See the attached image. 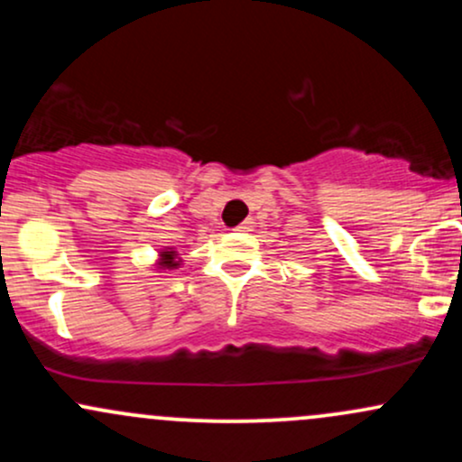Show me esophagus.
I'll return each mask as SVG.
<instances>
[{
  "label": "esophagus",
  "instance_id": "34e87169",
  "mask_svg": "<svg viewBox=\"0 0 462 462\" xmlns=\"http://www.w3.org/2000/svg\"><path fill=\"white\" fill-rule=\"evenodd\" d=\"M249 230H252V219L243 221L241 226H236V232H249Z\"/></svg>",
  "mask_w": 462,
  "mask_h": 462
}]
</instances>
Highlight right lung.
I'll return each mask as SVG.
<instances>
[{"label": "right lung", "instance_id": "obj_1", "mask_svg": "<svg viewBox=\"0 0 462 462\" xmlns=\"http://www.w3.org/2000/svg\"><path fill=\"white\" fill-rule=\"evenodd\" d=\"M182 264V258H180L178 249L176 247H162L158 252V261L153 264V269L158 272H171V269H178Z\"/></svg>", "mask_w": 462, "mask_h": 462}]
</instances>
